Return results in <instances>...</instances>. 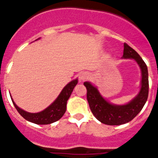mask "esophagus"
<instances>
[{
	"label": "esophagus",
	"mask_w": 158,
	"mask_h": 158,
	"mask_svg": "<svg viewBox=\"0 0 158 158\" xmlns=\"http://www.w3.org/2000/svg\"><path fill=\"white\" fill-rule=\"evenodd\" d=\"M89 77H90L89 73H88V72H82V73L79 74V81H86L87 79L89 78Z\"/></svg>",
	"instance_id": "esophagus-1"
}]
</instances>
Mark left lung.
<instances>
[{
  "label": "left lung",
  "mask_w": 158,
  "mask_h": 158,
  "mask_svg": "<svg viewBox=\"0 0 158 158\" xmlns=\"http://www.w3.org/2000/svg\"><path fill=\"white\" fill-rule=\"evenodd\" d=\"M123 58L135 59L142 71L140 91L128 104L125 106L110 104L101 97L97 88L90 82H84L90 110L98 120L109 126H119L130 122L140 112L148 99V75L146 63L139 54L126 43L124 44Z\"/></svg>",
  "instance_id": "obj_1"
}]
</instances>
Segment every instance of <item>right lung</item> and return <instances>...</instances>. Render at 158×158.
<instances>
[{
  "label": "right lung",
  "mask_w": 158,
  "mask_h": 158,
  "mask_svg": "<svg viewBox=\"0 0 158 158\" xmlns=\"http://www.w3.org/2000/svg\"><path fill=\"white\" fill-rule=\"evenodd\" d=\"M77 82V79H75V80H73L68 83L63 88L62 91L61 92V94H59V96L54 101L53 103L48 107L46 109L42 110L41 112H39V113H28V112L19 108L13 102L12 98L11 99H12V103L15 107L16 110L25 119L38 125L50 124V123L59 120L64 114L66 111L67 101L71 95V93L73 92Z\"/></svg>",
  "instance_id": "add662e5"
}]
</instances>
